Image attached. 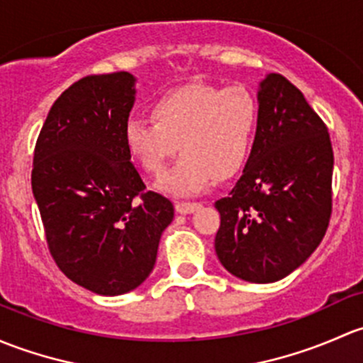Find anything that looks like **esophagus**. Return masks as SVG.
<instances>
[{
    "instance_id": "obj_1",
    "label": "esophagus",
    "mask_w": 363,
    "mask_h": 363,
    "mask_svg": "<svg viewBox=\"0 0 363 363\" xmlns=\"http://www.w3.org/2000/svg\"><path fill=\"white\" fill-rule=\"evenodd\" d=\"M177 211L180 213V215H190V213L197 211V209H201L203 206H201L199 203H177Z\"/></svg>"
}]
</instances>
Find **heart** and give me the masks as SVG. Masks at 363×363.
<instances>
[{"label": "heart", "instance_id": "heart-1", "mask_svg": "<svg viewBox=\"0 0 363 363\" xmlns=\"http://www.w3.org/2000/svg\"><path fill=\"white\" fill-rule=\"evenodd\" d=\"M152 121L129 118L124 141L129 154L160 177L180 148L182 159L157 189L174 197L208 192L216 178L233 177L252 150L259 108L242 87L186 85L167 92L150 108Z\"/></svg>", "mask_w": 363, "mask_h": 363}]
</instances>
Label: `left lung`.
Segmentation results:
<instances>
[{
  "label": "left lung",
  "mask_w": 363,
  "mask_h": 363,
  "mask_svg": "<svg viewBox=\"0 0 363 363\" xmlns=\"http://www.w3.org/2000/svg\"><path fill=\"white\" fill-rule=\"evenodd\" d=\"M252 152L230 194L215 203V252L250 283H274L311 257L332 211L330 136L302 92L278 73L257 91Z\"/></svg>",
  "instance_id": "left-lung-1"
}]
</instances>
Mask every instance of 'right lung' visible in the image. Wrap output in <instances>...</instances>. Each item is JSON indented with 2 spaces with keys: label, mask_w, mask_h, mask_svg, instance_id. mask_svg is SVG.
Returning <instances> with one entry per match:
<instances>
[{
  "label": "right lung",
  "mask_w": 363,
  "mask_h": 363,
  "mask_svg": "<svg viewBox=\"0 0 363 363\" xmlns=\"http://www.w3.org/2000/svg\"><path fill=\"white\" fill-rule=\"evenodd\" d=\"M136 101L127 71L92 74L52 104L33 160V196L55 264L98 295L138 289L154 271L169 199L147 192L124 141Z\"/></svg>",
  "instance_id": "1"
}]
</instances>
